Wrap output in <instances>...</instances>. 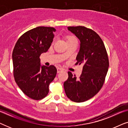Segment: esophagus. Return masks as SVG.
<instances>
[{"instance_id":"obj_1","label":"esophagus","mask_w":128,"mask_h":128,"mask_svg":"<svg viewBox=\"0 0 128 128\" xmlns=\"http://www.w3.org/2000/svg\"><path fill=\"white\" fill-rule=\"evenodd\" d=\"M63 70H64V69H62V68H57V72L58 73H60Z\"/></svg>"}]
</instances>
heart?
<instances>
[{
    "mask_svg": "<svg viewBox=\"0 0 128 128\" xmlns=\"http://www.w3.org/2000/svg\"><path fill=\"white\" fill-rule=\"evenodd\" d=\"M74 41H78V40H77L76 38L74 36H69L67 37V42H69Z\"/></svg>",
    "mask_w": 128,
    "mask_h": 128,
    "instance_id": "b5f03b06",
    "label": "heart"
}]
</instances>
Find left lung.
Listing matches in <instances>:
<instances>
[{
	"label": "left lung",
	"instance_id": "obj_1",
	"mask_svg": "<svg viewBox=\"0 0 128 128\" xmlns=\"http://www.w3.org/2000/svg\"><path fill=\"white\" fill-rule=\"evenodd\" d=\"M80 41L76 65L83 64L79 78L68 72V78L64 82L67 97L72 101L82 102L97 94L104 84L109 60L102 40L95 31L84 26L68 27Z\"/></svg>",
	"mask_w": 128,
	"mask_h": 128
}]
</instances>
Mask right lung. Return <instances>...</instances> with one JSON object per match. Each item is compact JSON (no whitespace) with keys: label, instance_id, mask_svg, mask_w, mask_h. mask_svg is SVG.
Returning a JSON list of instances; mask_svg holds the SVG:
<instances>
[{"label":"right lung","instance_id":"obj_1","mask_svg":"<svg viewBox=\"0 0 128 128\" xmlns=\"http://www.w3.org/2000/svg\"><path fill=\"white\" fill-rule=\"evenodd\" d=\"M54 27H38L18 38L12 54L13 75L17 84L28 97L39 100L46 97L49 85L57 69L54 65L41 66L40 56L48 51L53 41Z\"/></svg>","mask_w":128,"mask_h":128}]
</instances>
